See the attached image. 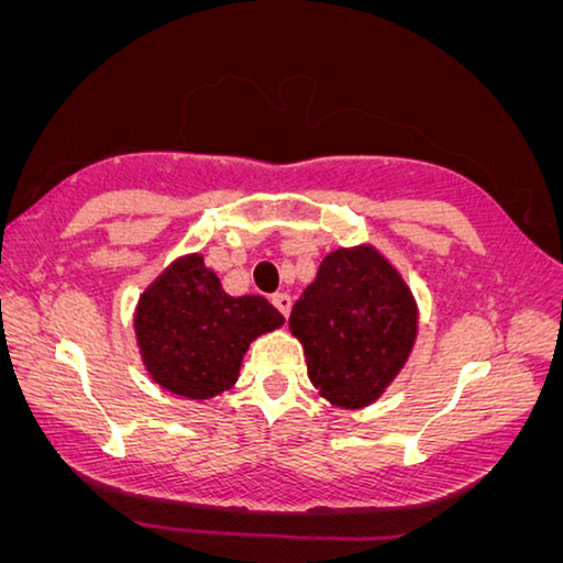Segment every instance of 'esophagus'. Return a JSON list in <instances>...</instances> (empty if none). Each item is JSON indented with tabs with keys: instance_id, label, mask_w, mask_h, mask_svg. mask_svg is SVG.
<instances>
[{
	"instance_id": "esophagus-1",
	"label": "esophagus",
	"mask_w": 563,
	"mask_h": 563,
	"mask_svg": "<svg viewBox=\"0 0 563 563\" xmlns=\"http://www.w3.org/2000/svg\"><path fill=\"white\" fill-rule=\"evenodd\" d=\"M272 302H274V307L276 310H279L284 318H289V312H291V297L287 295V291H276V295L272 297Z\"/></svg>"
}]
</instances>
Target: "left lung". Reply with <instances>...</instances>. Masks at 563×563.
Returning a JSON list of instances; mask_svg holds the SVG:
<instances>
[{"label":"left lung","instance_id":"obj_1","mask_svg":"<svg viewBox=\"0 0 563 563\" xmlns=\"http://www.w3.org/2000/svg\"><path fill=\"white\" fill-rule=\"evenodd\" d=\"M418 302L395 264L372 243L330 251L289 314L307 376L343 410L374 405L410 358Z\"/></svg>","mask_w":563,"mask_h":563}]
</instances>
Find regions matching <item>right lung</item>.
<instances>
[{
	"mask_svg": "<svg viewBox=\"0 0 563 563\" xmlns=\"http://www.w3.org/2000/svg\"><path fill=\"white\" fill-rule=\"evenodd\" d=\"M284 325L258 295L230 297L202 253L172 261L135 307L141 361L161 389L184 399H212L238 382L245 351Z\"/></svg>",
	"mask_w": 563,
	"mask_h": 563,
	"instance_id": "1",
	"label": "right lung"
}]
</instances>
